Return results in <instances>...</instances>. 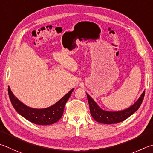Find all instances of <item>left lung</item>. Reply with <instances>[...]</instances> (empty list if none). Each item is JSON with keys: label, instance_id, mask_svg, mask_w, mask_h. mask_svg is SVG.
Segmentation results:
<instances>
[{"label": "left lung", "instance_id": "1", "mask_svg": "<svg viewBox=\"0 0 153 153\" xmlns=\"http://www.w3.org/2000/svg\"><path fill=\"white\" fill-rule=\"evenodd\" d=\"M144 94H145V91H144L140 97L134 105L124 110L119 111H108L103 110L87 93V95L89 105L90 112L93 119L97 122L105 124H112L124 121L128 117L132 116L135 111H137L143 103Z\"/></svg>", "mask_w": 153, "mask_h": 153}]
</instances>
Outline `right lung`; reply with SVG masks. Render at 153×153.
<instances>
[{
  "label": "right lung",
  "instance_id": "1",
  "mask_svg": "<svg viewBox=\"0 0 153 153\" xmlns=\"http://www.w3.org/2000/svg\"><path fill=\"white\" fill-rule=\"evenodd\" d=\"M73 90L74 89L70 91L54 105L44 109H34L24 105L15 97L9 87L8 88V93L13 108L21 116L33 124L50 125L58 122L62 116L64 106Z\"/></svg>",
  "mask_w": 153,
  "mask_h": 153
}]
</instances>
